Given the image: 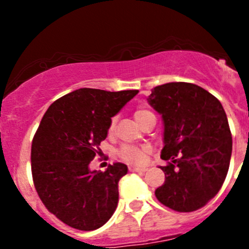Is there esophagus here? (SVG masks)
<instances>
[{
	"label": "esophagus",
	"instance_id": "esophagus-1",
	"mask_svg": "<svg viewBox=\"0 0 249 249\" xmlns=\"http://www.w3.org/2000/svg\"><path fill=\"white\" fill-rule=\"evenodd\" d=\"M129 170H130V171H131V172H141V173L147 171V169H145V167H134V166L130 167Z\"/></svg>",
	"mask_w": 249,
	"mask_h": 249
}]
</instances>
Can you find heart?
<instances>
[{"mask_svg": "<svg viewBox=\"0 0 249 249\" xmlns=\"http://www.w3.org/2000/svg\"><path fill=\"white\" fill-rule=\"evenodd\" d=\"M135 119L137 120L140 125H142L148 118L155 117L154 113L150 112L149 109L145 108H139L135 110ZM115 124H117V117H112L108 125V132L112 134L115 129ZM149 153V148L145 145H132V144H124L119 149V157L122 158L124 161L129 162L132 165H140L145 162Z\"/></svg>", "mask_w": 249, "mask_h": 249, "instance_id": "heart-1", "label": "heart"}]
</instances>
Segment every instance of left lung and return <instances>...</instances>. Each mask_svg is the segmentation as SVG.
Listing matches in <instances>:
<instances>
[{
    "label": "left lung",
    "instance_id": "8db88e82",
    "mask_svg": "<svg viewBox=\"0 0 249 249\" xmlns=\"http://www.w3.org/2000/svg\"><path fill=\"white\" fill-rule=\"evenodd\" d=\"M148 102L164 120L161 166L155 190L162 205L193 212L217 195L230 165L232 137L222 104L199 85L176 82L152 89Z\"/></svg>",
    "mask_w": 249,
    "mask_h": 249
}]
</instances>
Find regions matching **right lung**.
Wrapping results in <instances>:
<instances>
[{
  "label": "right lung",
  "mask_w": 249,
  "mask_h": 249,
  "mask_svg": "<svg viewBox=\"0 0 249 249\" xmlns=\"http://www.w3.org/2000/svg\"><path fill=\"white\" fill-rule=\"evenodd\" d=\"M137 94L82 88L53 102L42 118L32 140V179L47 210L69 227L99 229L114 213L127 166L115 162L100 172L89 164L102 154L110 118Z\"/></svg>",
  "instance_id": "1"
}]
</instances>
